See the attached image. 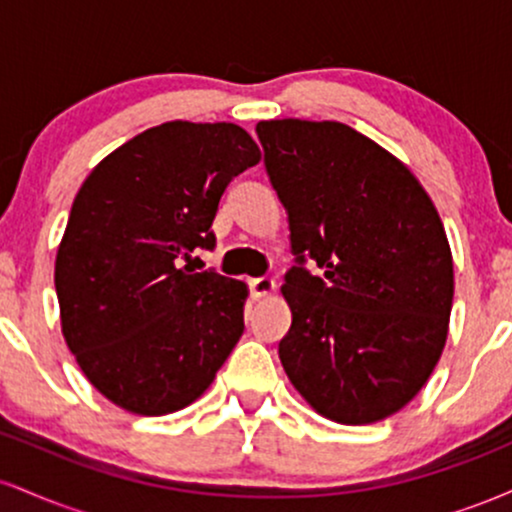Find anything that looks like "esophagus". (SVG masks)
Listing matches in <instances>:
<instances>
[{
    "label": "esophagus",
    "instance_id": "obj_1",
    "mask_svg": "<svg viewBox=\"0 0 512 512\" xmlns=\"http://www.w3.org/2000/svg\"><path fill=\"white\" fill-rule=\"evenodd\" d=\"M274 289H276V284H274L272 276H257V279H250V293L255 298L269 296Z\"/></svg>",
    "mask_w": 512,
    "mask_h": 512
}]
</instances>
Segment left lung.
I'll list each match as a JSON object with an SVG mask.
<instances>
[{
  "mask_svg": "<svg viewBox=\"0 0 512 512\" xmlns=\"http://www.w3.org/2000/svg\"><path fill=\"white\" fill-rule=\"evenodd\" d=\"M257 137L296 255L281 366L325 419L383 421L419 395L448 339L443 221L414 173L349 125L289 117L257 122Z\"/></svg>",
  "mask_w": 512,
  "mask_h": 512,
  "instance_id": "1",
  "label": "left lung"
}]
</instances>
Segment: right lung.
<instances>
[{"instance_id":"obj_1","label":"right lung","mask_w":512,"mask_h":512,"mask_svg":"<svg viewBox=\"0 0 512 512\" xmlns=\"http://www.w3.org/2000/svg\"><path fill=\"white\" fill-rule=\"evenodd\" d=\"M260 158L233 122H163L105 156L76 192L55 260L62 334L117 407H187L238 344L248 286L180 260L214 248L223 190Z\"/></svg>"}]
</instances>
